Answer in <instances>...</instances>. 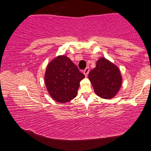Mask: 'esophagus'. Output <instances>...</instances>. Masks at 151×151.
<instances>
[{
    "label": "esophagus",
    "instance_id": "esophagus-1",
    "mask_svg": "<svg viewBox=\"0 0 151 151\" xmlns=\"http://www.w3.org/2000/svg\"><path fill=\"white\" fill-rule=\"evenodd\" d=\"M88 73H89V68L88 67H86L85 70H84V71H83V73H84V75H85L86 76L88 75Z\"/></svg>",
    "mask_w": 151,
    "mask_h": 151
}]
</instances>
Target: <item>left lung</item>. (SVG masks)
Here are the masks:
<instances>
[{"label": "left lung", "instance_id": "obj_1", "mask_svg": "<svg viewBox=\"0 0 151 151\" xmlns=\"http://www.w3.org/2000/svg\"><path fill=\"white\" fill-rule=\"evenodd\" d=\"M88 78L99 96L113 98L121 88L122 76L119 68L105 58L97 60L96 67L91 70Z\"/></svg>", "mask_w": 151, "mask_h": 151}]
</instances>
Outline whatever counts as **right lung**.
I'll list each match as a JSON object with an SVG mask.
<instances>
[{"label":"right lung","instance_id":"add662e5","mask_svg":"<svg viewBox=\"0 0 151 151\" xmlns=\"http://www.w3.org/2000/svg\"><path fill=\"white\" fill-rule=\"evenodd\" d=\"M85 75L69 58L58 56L47 65L45 85L51 97L58 103H67L75 98L80 82Z\"/></svg>","mask_w":151,"mask_h":151}]
</instances>
